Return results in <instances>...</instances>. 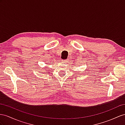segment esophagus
<instances>
[{"label":"esophagus","mask_w":125,"mask_h":125,"mask_svg":"<svg viewBox=\"0 0 125 125\" xmlns=\"http://www.w3.org/2000/svg\"><path fill=\"white\" fill-rule=\"evenodd\" d=\"M62 61L63 63H66V62H68V60H62Z\"/></svg>","instance_id":"esophagus-1"}]
</instances>
